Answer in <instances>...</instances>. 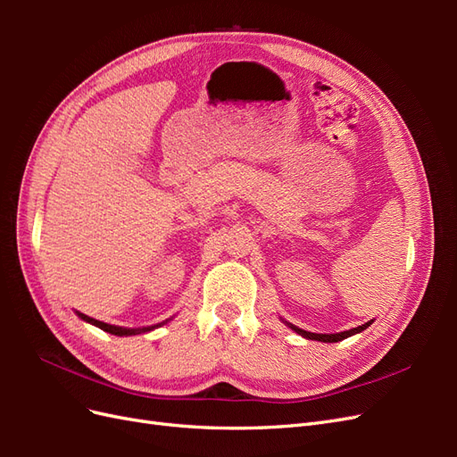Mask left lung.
I'll list each match as a JSON object with an SVG mask.
<instances>
[{"instance_id": "obj_1", "label": "left lung", "mask_w": 457, "mask_h": 457, "mask_svg": "<svg viewBox=\"0 0 457 457\" xmlns=\"http://www.w3.org/2000/svg\"><path fill=\"white\" fill-rule=\"evenodd\" d=\"M286 324H287L289 328H292L294 331H297V334L303 336L305 339L322 341V343H337V341L347 339V337H351V336H354V334H361V331H364V329L371 324V320L366 322V324H362V326H358V328H353V329H347V331H339V334H311V331L301 329V328H297V326H294V324H289V322H286Z\"/></svg>"}]
</instances>
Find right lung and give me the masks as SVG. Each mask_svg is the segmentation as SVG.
Listing matches in <instances>:
<instances>
[{
	"instance_id": "right-lung-1",
	"label": "right lung",
	"mask_w": 457,
	"mask_h": 457,
	"mask_svg": "<svg viewBox=\"0 0 457 457\" xmlns=\"http://www.w3.org/2000/svg\"><path fill=\"white\" fill-rule=\"evenodd\" d=\"M78 316L81 318V320H86V322H89V324H93V326H96V328H101L103 331H108V334L120 336V337H123V336L145 334V331H150V329H154V328H158V326H162V324L168 322V320H165V322L156 324V326H148V328H137V329H133V328H121V326H112V324H106V322H101V320H95V318H91V316H87V314H81V312H78Z\"/></svg>"
}]
</instances>
